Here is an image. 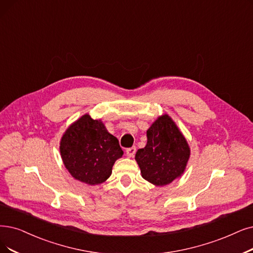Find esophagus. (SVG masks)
Returning a JSON list of instances; mask_svg holds the SVG:
<instances>
[{"label": "esophagus", "instance_id": "esophagus-1", "mask_svg": "<svg viewBox=\"0 0 253 253\" xmlns=\"http://www.w3.org/2000/svg\"><path fill=\"white\" fill-rule=\"evenodd\" d=\"M135 154H136V147H135V146L126 148V156H127V157L132 158V157L135 156Z\"/></svg>", "mask_w": 253, "mask_h": 253}]
</instances>
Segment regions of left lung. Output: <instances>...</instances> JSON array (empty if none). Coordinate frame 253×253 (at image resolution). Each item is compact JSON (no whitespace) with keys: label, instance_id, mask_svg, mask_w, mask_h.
Here are the masks:
<instances>
[{"label":"left lung","instance_id":"8db88e82","mask_svg":"<svg viewBox=\"0 0 253 253\" xmlns=\"http://www.w3.org/2000/svg\"><path fill=\"white\" fill-rule=\"evenodd\" d=\"M147 143L136 153L143 178L156 186L180 176L190 157L186 139L168 115L159 117L147 129Z\"/></svg>","mask_w":253,"mask_h":253}]
</instances>
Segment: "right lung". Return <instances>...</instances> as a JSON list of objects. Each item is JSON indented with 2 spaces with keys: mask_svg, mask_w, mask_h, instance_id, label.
Returning a JSON list of instances; mask_svg holds the SVG:
<instances>
[{
  "mask_svg": "<svg viewBox=\"0 0 253 253\" xmlns=\"http://www.w3.org/2000/svg\"><path fill=\"white\" fill-rule=\"evenodd\" d=\"M60 153L69 173L88 185L105 181L115 161L124 155L118 139L88 114L67 128L60 143Z\"/></svg>",
  "mask_w": 253,
  "mask_h": 253,
  "instance_id": "right-lung-1",
  "label": "right lung"
}]
</instances>
